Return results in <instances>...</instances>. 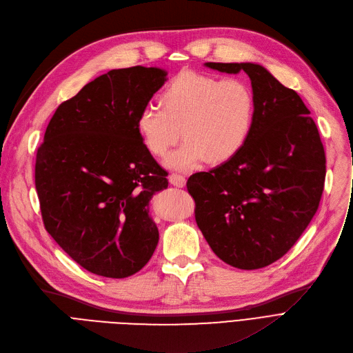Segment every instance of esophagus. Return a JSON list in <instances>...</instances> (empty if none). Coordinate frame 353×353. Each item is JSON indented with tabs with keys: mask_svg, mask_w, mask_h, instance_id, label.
I'll return each instance as SVG.
<instances>
[{
	"mask_svg": "<svg viewBox=\"0 0 353 353\" xmlns=\"http://www.w3.org/2000/svg\"><path fill=\"white\" fill-rule=\"evenodd\" d=\"M170 182L174 185V186H178V188H183L185 183H186V179L183 175H179V174H172L170 176Z\"/></svg>",
	"mask_w": 353,
	"mask_h": 353,
	"instance_id": "esophagus-1",
	"label": "esophagus"
}]
</instances>
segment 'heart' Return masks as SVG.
I'll list each match as a JSON object with an SVG mask.
<instances>
[{
  "label": "heart",
  "mask_w": 353,
  "mask_h": 353,
  "mask_svg": "<svg viewBox=\"0 0 353 353\" xmlns=\"http://www.w3.org/2000/svg\"><path fill=\"white\" fill-rule=\"evenodd\" d=\"M158 103H147L137 117V130L147 150L165 157L174 170L190 171L210 158L219 163L235 157L251 135L255 95L239 78L182 71L163 88ZM181 130H179V128Z\"/></svg>",
  "instance_id": "obj_1"
}]
</instances>
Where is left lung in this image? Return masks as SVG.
Instances as JSON below:
<instances>
[{
  "label": "left lung",
  "mask_w": 353,
  "mask_h": 353,
  "mask_svg": "<svg viewBox=\"0 0 353 353\" xmlns=\"http://www.w3.org/2000/svg\"><path fill=\"white\" fill-rule=\"evenodd\" d=\"M205 65L248 74L255 119L243 148L210 172L191 175L186 188L215 255L251 271L282 258L316 214L326 175L323 145L301 97L266 68L252 62Z\"/></svg>",
  "instance_id": "8db88e82"
}]
</instances>
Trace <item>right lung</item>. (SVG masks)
Returning <instances> with one entry per match:
<instances>
[{
  "label": "right lung",
  "mask_w": 353,
  "mask_h": 353,
  "mask_svg": "<svg viewBox=\"0 0 353 353\" xmlns=\"http://www.w3.org/2000/svg\"><path fill=\"white\" fill-rule=\"evenodd\" d=\"M167 71L111 70L62 102L35 161L44 226L87 271L127 278L158 245L150 201L168 188L137 130L139 111L165 84Z\"/></svg>",
  "instance_id": "add662e5"
}]
</instances>
